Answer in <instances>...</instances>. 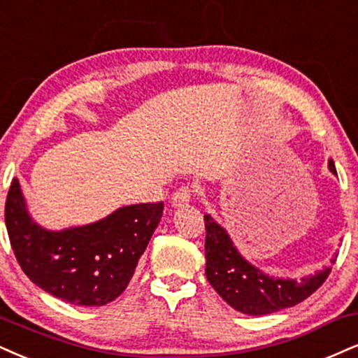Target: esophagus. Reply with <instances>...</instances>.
Returning a JSON list of instances; mask_svg holds the SVG:
<instances>
[{"instance_id": "1", "label": "esophagus", "mask_w": 358, "mask_h": 358, "mask_svg": "<svg viewBox=\"0 0 358 358\" xmlns=\"http://www.w3.org/2000/svg\"><path fill=\"white\" fill-rule=\"evenodd\" d=\"M191 197H192V189L189 186H182V187H179L174 194H172L171 204L174 207L187 206L189 202H191Z\"/></svg>"}]
</instances>
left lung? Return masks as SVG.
Here are the masks:
<instances>
[{"label": "left lung", "mask_w": 358, "mask_h": 358, "mask_svg": "<svg viewBox=\"0 0 358 358\" xmlns=\"http://www.w3.org/2000/svg\"><path fill=\"white\" fill-rule=\"evenodd\" d=\"M329 169L337 174L334 161ZM206 222V277L229 306L247 315H267L282 308L294 307L315 292L329 277L332 267L302 277L301 280L280 279L264 273L242 257L234 247L227 231L209 214ZM337 254L330 264H335Z\"/></svg>", "instance_id": "left-lung-1"}]
</instances>
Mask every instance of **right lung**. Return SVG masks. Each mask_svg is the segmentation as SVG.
Wrapping results in <instances>:
<instances>
[{
    "instance_id": "1",
    "label": "right lung",
    "mask_w": 358,
    "mask_h": 358,
    "mask_svg": "<svg viewBox=\"0 0 358 358\" xmlns=\"http://www.w3.org/2000/svg\"><path fill=\"white\" fill-rule=\"evenodd\" d=\"M164 204H132L81 227L48 231L31 217L17 179L4 206L16 260L33 284L73 306L101 307L124 292Z\"/></svg>"
}]
</instances>
